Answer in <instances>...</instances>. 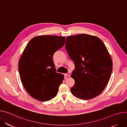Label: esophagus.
Wrapping results in <instances>:
<instances>
[{
    "mask_svg": "<svg viewBox=\"0 0 127 127\" xmlns=\"http://www.w3.org/2000/svg\"><path fill=\"white\" fill-rule=\"evenodd\" d=\"M70 75H71V74H70V73L68 72L67 73L64 74V76L65 77H69V76H70Z\"/></svg>",
    "mask_w": 127,
    "mask_h": 127,
    "instance_id": "esophagus-1",
    "label": "esophagus"
}]
</instances>
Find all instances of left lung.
<instances>
[{"instance_id":"1","label":"left lung","mask_w":127,"mask_h":127,"mask_svg":"<svg viewBox=\"0 0 127 127\" xmlns=\"http://www.w3.org/2000/svg\"><path fill=\"white\" fill-rule=\"evenodd\" d=\"M65 49L74 61L72 93L82 100L99 95L105 89L112 69L110 56L103 42L96 36L83 34L68 36Z\"/></svg>"}]
</instances>
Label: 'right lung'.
Returning a JSON list of instances; mask_svg holds the SVG:
<instances>
[{"mask_svg": "<svg viewBox=\"0 0 127 127\" xmlns=\"http://www.w3.org/2000/svg\"><path fill=\"white\" fill-rule=\"evenodd\" d=\"M65 39L58 36H36L24 50L19 63L21 80L27 92L38 100H49L58 93L64 77L56 73L52 57L64 45Z\"/></svg>", "mask_w": 127, "mask_h": 127, "instance_id": "1", "label": "right lung"}]
</instances>
